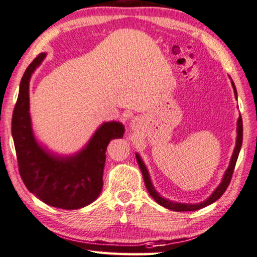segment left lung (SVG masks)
Returning a JSON list of instances; mask_svg holds the SVG:
<instances>
[{
	"label": "left lung",
	"mask_w": 257,
	"mask_h": 257,
	"mask_svg": "<svg viewBox=\"0 0 257 257\" xmlns=\"http://www.w3.org/2000/svg\"><path fill=\"white\" fill-rule=\"evenodd\" d=\"M229 79H230V77H229ZM230 81H232V80H230ZM232 87H233V90H234V95H235V98H237L236 88H235V85H234L233 81H232ZM236 125H237V127H236L237 135H236L235 148H234L232 158H230L228 168L226 169V172L224 174V177H222L220 184L218 185L217 189H215V190L212 192V195L209 197V198L204 200V202H200V203H196V204L177 203V202H173V200H169V199L165 198V197H162L158 191L155 190V188L153 187V183H152V181H151L150 173H148L147 167L145 166V163H144L143 160H141L140 155L136 153L138 165H139L140 170H141V173H143V176H144L145 185H146L148 192H150V195L153 197V199L155 200V202L160 204L161 206L166 207V209H168V210L182 212V211H196V210L203 209V207L210 205V204L214 203L215 200H218L219 198H220V197L222 196V193H224L226 191V189H227L229 182H230V178H232L234 168H235V163H236L237 156H239L240 150H241V145H242V131H243V130H242V118H241V116L237 118Z\"/></svg>",
	"instance_id": "8db88e82"
}]
</instances>
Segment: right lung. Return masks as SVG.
<instances>
[{
	"label": "right lung",
	"instance_id": "obj_1",
	"mask_svg": "<svg viewBox=\"0 0 257 257\" xmlns=\"http://www.w3.org/2000/svg\"><path fill=\"white\" fill-rule=\"evenodd\" d=\"M45 58L46 53H40L21 80L11 122L18 169L28 190L42 202L77 210L101 193L106 147L112 139L122 138L125 127L119 121L103 122L82 150L72 155L57 154L39 144L32 130L29 87L32 74Z\"/></svg>",
	"mask_w": 257,
	"mask_h": 257
}]
</instances>
